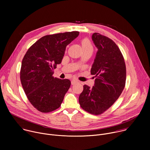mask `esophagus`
Wrapping results in <instances>:
<instances>
[{
  "mask_svg": "<svg viewBox=\"0 0 150 150\" xmlns=\"http://www.w3.org/2000/svg\"><path fill=\"white\" fill-rule=\"evenodd\" d=\"M77 82H78V80H76V79H73V80L71 81V84L72 85H74V84L76 83Z\"/></svg>",
  "mask_w": 150,
  "mask_h": 150,
  "instance_id": "34e87169",
  "label": "esophagus"
}]
</instances>
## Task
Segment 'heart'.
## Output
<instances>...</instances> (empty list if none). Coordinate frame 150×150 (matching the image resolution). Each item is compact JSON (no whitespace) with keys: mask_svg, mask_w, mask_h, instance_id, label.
I'll list each match as a JSON object with an SVG mask.
<instances>
[{"mask_svg":"<svg viewBox=\"0 0 150 150\" xmlns=\"http://www.w3.org/2000/svg\"><path fill=\"white\" fill-rule=\"evenodd\" d=\"M81 45L83 51L93 52V46L90 40L88 38H83L81 41Z\"/></svg>","mask_w":150,"mask_h":150,"instance_id":"heart-1","label":"heart"}]
</instances>
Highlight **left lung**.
<instances>
[{
    "mask_svg": "<svg viewBox=\"0 0 150 150\" xmlns=\"http://www.w3.org/2000/svg\"><path fill=\"white\" fill-rule=\"evenodd\" d=\"M98 49L91 69L95 75L94 86L83 85L79 97L81 108L93 115H100L117 100L125 85L126 71L123 55L115 42L99 33L92 35Z\"/></svg>",
    "mask_w": 150,
    "mask_h": 150,
    "instance_id": "8db88e82",
    "label": "left lung"
}]
</instances>
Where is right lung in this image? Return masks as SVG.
I'll use <instances>...</instances> for the list:
<instances>
[{
    "instance_id": "obj_1",
    "label": "right lung",
    "mask_w": 150,
    "mask_h": 150,
    "mask_svg": "<svg viewBox=\"0 0 150 150\" xmlns=\"http://www.w3.org/2000/svg\"><path fill=\"white\" fill-rule=\"evenodd\" d=\"M79 34L72 31L45 35L25 53L20 79L28 100L38 111L49 113L60 106L71 83L68 79L54 78L53 70L62 62L67 46Z\"/></svg>"
}]
</instances>
